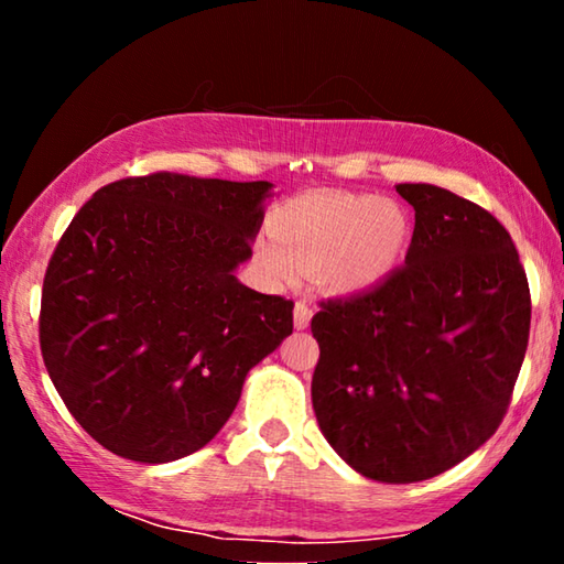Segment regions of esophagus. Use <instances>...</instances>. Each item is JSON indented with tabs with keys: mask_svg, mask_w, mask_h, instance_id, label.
Wrapping results in <instances>:
<instances>
[{
	"mask_svg": "<svg viewBox=\"0 0 564 564\" xmlns=\"http://www.w3.org/2000/svg\"><path fill=\"white\" fill-rule=\"evenodd\" d=\"M311 316H313V311H311V305L305 303V301H295V311H293V326L299 328V330H303V328H308V323H311Z\"/></svg>",
	"mask_w": 564,
	"mask_h": 564,
	"instance_id": "obj_1",
	"label": "esophagus"
}]
</instances>
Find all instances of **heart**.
Wrapping results in <instances>:
<instances>
[{
  "label": "heart",
  "instance_id": "1",
  "mask_svg": "<svg viewBox=\"0 0 564 564\" xmlns=\"http://www.w3.org/2000/svg\"><path fill=\"white\" fill-rule=\"evenodd\" d=\"M410 218L393 198L370 194H308L273 216V236L256 243L275 281L291 283L316 265L338 293L373 289L403 259Z\"/></svg>",
  "mask_w": 564,
  "mask_h": 564
}]
</instances>
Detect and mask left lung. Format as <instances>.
<instances>
[{
  "label": "left lung",
  "instance_id": "obj_1",
  "mask_svg": "<svg viewBox=\"0 0 564 564\" xmlns=\"http://www.w3.org/2000/svg\"><path fill=\"white\" fill-rule=\"evenodd\" d=\"M415 208L400 265L373 289L321 303L311 398L321 433L362 477H435L508 413L530 338V289L492 214L433 184H398Z\"/></svg>",
  "mask_w": 564,
  "mask_h": 564
}]
</instances>
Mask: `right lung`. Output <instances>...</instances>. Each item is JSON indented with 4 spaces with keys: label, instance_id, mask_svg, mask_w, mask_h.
<instances>
[{
    "label": "right lung",
    "instance_id": "1",
    "mask_svg": "<svg viewBox=\"0 0 564 564\" xmlns=\"http://www.w3.org/2000/svg\"><path fill=\"white\" fill-rule=\"evenodd\" d=\"M269 181L121 178L72 218L44 275L40 343L94 441L137 463L202 451L248 370L293 333V301L248 289Z\"/></svg>",
    "mask_w": 564,
    "mask_h": 564
}]
</instances>
